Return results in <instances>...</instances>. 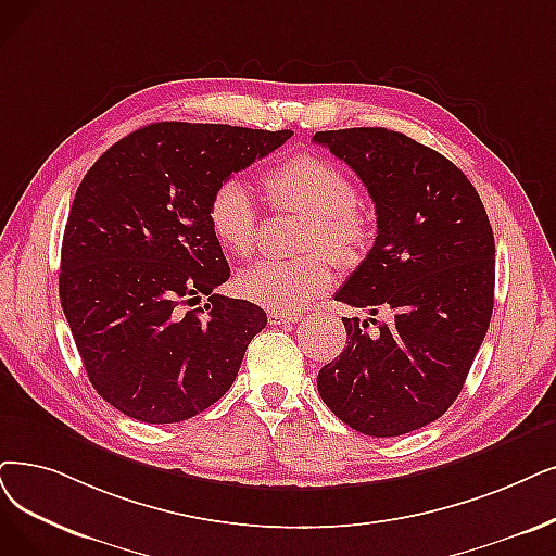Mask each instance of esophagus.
I'll list each match as a JSON object with an SVG mask.
<instances>
[{
    "instance_id": "1",
    "label": "esophagus",
    "mask_w": 556,
    "mask_h": 556,
    "mask_svg": "<svg viewBox=\"0 0 556 556\" xmlns=\"http://www.w3.org/2000/svg\"><path fill=\"white\" fill-rule=\"evenodd\" d=\"M301 317L303 315H299V313H276V309H271L266 319H269L271 326H282V324H296Z\"/></svg>"
}]
</instances>
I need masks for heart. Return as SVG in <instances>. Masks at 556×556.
I'll return each instance as SVG.
<instances>
[{
	"label": "heart",
	"instance_id": "1",
	"mask_svg": "<svg viewBox=\"0 0 556 556\" xmlns=\"http://www.w3.org/2000/svg\"><path fill=\"white\" fill-rule=\"evenodd\" d=\"M266 201L276 210L305 216L294 260H262L237 280L239 292L276 313H299L332 285V264L358 257L371 230L365 214L355 207L358 191L351 177L317 154H296L262 175ZM260 210L251 189L239 177L220 182L207 203V226L226 253L249 257L255 249Z\"/></svg>",
	"mask_w": 556,
	"mask_h": 556
}]
</instances>
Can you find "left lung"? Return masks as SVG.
Listing matches in <instances>:
<instances>
[{
	"instance_id": "1",
	"label": "left lung",
	"mask_w": 556,
	"mask_h": 556,
	"mask_svg": "<svg viewBox=\"0 0 556 556\" xmlns=\"http://www.w3.org/2000/svg\"><path fill=\"white\" fill-rule=\"evenodd\" d=\"M313 141L365 182L379 228L336 301L392 313L376 332L342 317L346 346L319 369L317 388L351 429L404 435L447 413L485 338L495 303L491 220L463 170L402 131L330 129Z\"/></svg>"
}]
</instances>
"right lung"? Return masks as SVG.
<instances>
[{
  "label": "right lung",
  "instance_id": "add662e5",
  "mask_svg": "<svg viewBox=\"0 0 556 556\" xmlns=\"http://www.w3.org/2000/svg\"><path fill=\"white\" fill-rule=\"evenodd\" d=\"M290 137L292 129L152 123L84 175L63 232L59 296L88 381L116 410L173 425L235 383L266 313L214 294L230 266L207 203L232 173Z\"/></svg>",
  "mask_w": 556,
  "mask_h": 556
}]
</instances>
